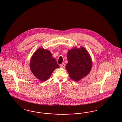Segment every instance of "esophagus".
Masks as SVG:
<instances>
[{
	"label": "esophagus",
	"instance_id": "34e87169",
	"mask_svg": "<svg viewBox=\"0 0 122 122\" xmlns=\"http://www.w3.org/2000/svg\"><path fill=\"white\" fill-rule=\"evenodd\" d=\"M60 66L61 68H64L65 67V64H64V63H63V64H60Z\"/></svg>",
	"mask_w": 122,
	"mask_h": 122
}]
</instances>
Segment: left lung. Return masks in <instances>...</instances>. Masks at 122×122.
<instances>
[{"instance_id":"8db88e82","label":"left lung","mask_w":122,"mask_h":122,"mask_svg":"<svg viewBox=\"0 0 122 122\" xmlns=\"http://www.w3.org/2000/svg\"><path fill=\"white\" fill-rule=\"evenodd\" d=\"M68 63L66 69L70 77L75 81H79L90 73L92 67L91 58L83 47L75 48L67 53Z\"/></svg>"}]
</instances>
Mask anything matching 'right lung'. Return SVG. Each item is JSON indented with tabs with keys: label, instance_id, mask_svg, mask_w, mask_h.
Returning a JSON list of instances; mask_svg holds the SVG:
<instances>
[{
	"label": "right lung",
	"instance_id": "right-lung-1",
	"mask_svg": "<svg viewBox=\"0 0 122 122\" xmlns=\"http://www.w3.org/2000/svg\"><path fill=\"white\" fill-rule=\"evenodd\" d=\"M59 67L56 59L52 58L51 52L41 48L35 52L30 62L31 72L41 81L47 80L52 72Z\"/></svg>",
	"mask_w": 122,
	"mask_h": 122
}]
</instances>
